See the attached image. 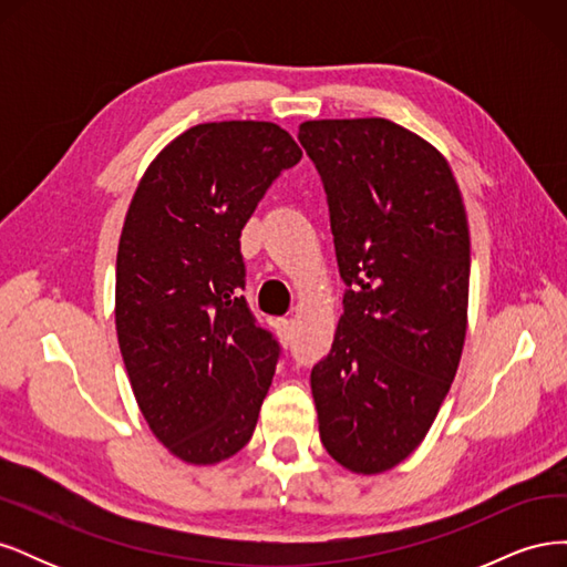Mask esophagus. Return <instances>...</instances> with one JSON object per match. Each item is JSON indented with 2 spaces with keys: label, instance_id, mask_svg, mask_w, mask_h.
<instances>
[{
  "label": "esophagus",
  "instance_id": "obj_1",
  "mask_svg": "<svg viewBox=\"0 0 567 567\" xmlns=\"http://www.w3.org/2000/svg\"><path fill=\"white\" fill-rule=\"evenodd\" d=\"M274 326H277V333H279L281 342H288L290 336H293V321L290 319H277L274 321Z\"/></svg>",
  "mask_w": 567,
  "mask_h": 567
}]
</instances>
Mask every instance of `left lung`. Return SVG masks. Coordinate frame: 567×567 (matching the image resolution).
Wrapping results in <instances>:
<instances>
[{
  "mask_svg": "<svg viewBox=\"0 0 567 567\" xmlns=\"http://www.w3.org/2000/svg\"><path fill=\"white\" fill-rule=\"evenodd\" d=\"M298 140L331 213L342 296L312 369L319 435L340 466L375 475L423 442L458 369L471 236L452 167L385 117L307 120Z\"/></svg>",
  "mask_w": 567,
  "mask_h": 567,
  "instance_id": "1",
  "label": "left lung"
}]
</instances>
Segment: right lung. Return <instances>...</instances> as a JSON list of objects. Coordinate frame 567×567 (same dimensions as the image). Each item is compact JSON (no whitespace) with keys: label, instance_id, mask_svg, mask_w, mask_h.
<instances>
[{"label":"right lung","instance_id":"add662e5","mask_svg":"<svg viewBox=\"0 0 567 567\" xmlns=\"http://www.w3.org/2000/svg\"><path fill=\"white\" fill-rule=\"evenodd\" d=\"M302 158L260 120L203 123L169 142L136 186L115 262V329L132 392L169 454L234 456L252 437L279 342L241 296V229Z\"/></svg>","mask_w":567,"mask_h":567}]
</instances>
